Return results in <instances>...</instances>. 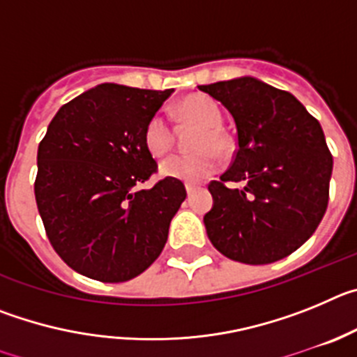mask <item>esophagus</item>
Segmentation results:
<instances>
[{
  "instance_id": "1",
  "label": "esophagus",
  "mask_w": 357,
  "mask_h": 357,
  "mask_svg": "<svg viewBox=\"0 0 357 357\" xmlns=\"http://www.w3.org/2000/svg\"><path fill=\"white\" fill-rule=\"evenodd\" d=\"M198 189V185H195V184H185V191H188V195H193L195 191H197Z\"/></svg>"
}]
</instances>
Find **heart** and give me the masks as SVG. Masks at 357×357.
Returning <instances> with one entry per match:
<instances>
[{"label": "heart", "mask_w": 357, "mask_h": 357, "mask_svg": "<svg viewBox=\"0 0 357 357\" xmlns=\"http://www.w3.org/2000/svg\"><path fill=\"white\" fill-rule=\"evenodd\" d=\"M178 121L200 127L195 134L191 150L193 153L172 155L160 164V173L169 178L184 182H200L213 175L220 166V153L229 150V139L223 134L222 107L213 98L204 94H189L175 105ZM173 130L162 114H153L143 130V143L151 157L160 159L173 146Z\"/></svg>", "instance_id": "heart-1"}]
</instances>
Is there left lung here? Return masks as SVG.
<instances>
[{"label": "left lung", "instance_id": "obj_1", "mask_svg": "<svg viewBox=\"0 0 357 357\" xmlns=\"http://www.w3.org/2000/svg\"><path fill=\"white\" fill-rule=\"evenodd\" d=\"M229 110L238 150L204 216L218 252L245 264L284 259L307 241L329 204L333 155L318 119L293 94L255 78L198 85ZM241 181L243 188L229 183Z\"/></svg>", "mask_w": 357, "mask_h": 357}]
</instances>
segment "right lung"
I'll list each match as a JSON object with an SVG mask.
<instances>
[{"label":"right lung","mask_w":357,"mask_h":357,"mask_svg":"<svg viewBox=\"0 0 357 357\" xmlns=\"http://www.w3.org/2000/svg\"><path fill=\"white\" fill-rule=\"evenodd\" d=\"M173 89L102 84L61 107L37 151L36 202L61 259L100 282H125L162 252L185 200L181 181L153 173L143 143L146 121Z\"/></svg>","instance_id":"add662e5"}]
</instances>
